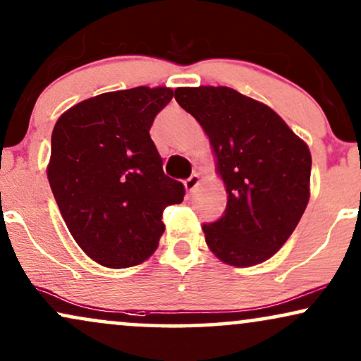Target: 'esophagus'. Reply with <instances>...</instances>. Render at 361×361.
Returning a JSON list of instances; mask_svg holds the SVG:
<instances>
[{
	"label": "esophagus",
	"instance_id": "obj_1",
	"mask_svg": "<svg viewBox=\"0 0 361 361\" xmlns=\"http://www.w3.org/2000/svg\"><path fill=\"white\" fill-rule=\"evenodd\" d=\"M198 185H200V176L196 175V173H193V175H191L188 180H185V188H186V191H188V193H193Z\"/></svg>",
	"mask_w": 361,
	"mask_h": 361
}]
</instances>
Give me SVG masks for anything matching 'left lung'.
<instances>
[{
    "instance_id": "left-lung-1",
    "label": "left lung",
    "mask_w": 361,
    "mask_h": 361,
    "mask_svg": "<svg viewBox=\"0 0 361 361\" xmlns=\"http://www.w3.org/2000/svg\"><path fill=\"white\" fill-rule=\"evenodd\" d=\"M203 128L228 203L203 225L208 248L236 268L267 262L285 245L310 200L312 154L278 113L228 86L176 88Z\"/></svg>"
}]
</instances>
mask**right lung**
Returning <instances> with one entry per match:
<instances>
[{"instance_id": "add662e5", "label": "right lung", "mask_w": 361, "mask_h": 361, "mask_svg": "<svg viewBox=\"0 0 361 361\" xmlns=\"http://www.w3.org/2000/svg\"><path fill=\"white\" fill-rule=\"evenodd\" d=\"M166 86L109 91L76 103L51 135L48 181L73 238L106 268L143 263L165 231L163 209L185 186L163 173L149 128L170 103Z\"/></svg>"}]
</instances>
